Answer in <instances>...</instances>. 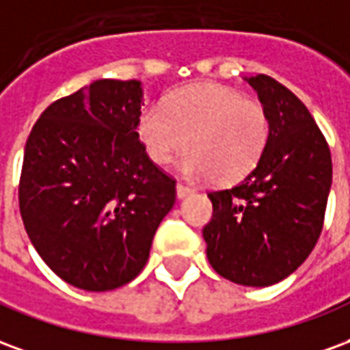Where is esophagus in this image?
<instances>
[{
	"label": "esophagus",
	"instance_id": "1",
	"mask_svg": "<svg viewBox=\"0 0 350 350\" xmlns=\"http://www.w3.org/2000/svg\"><path fill=\"white\" fill-rule=\"evenodd\" d=\"M191 193H193V189L187 187V185H183V183H178V185H176V195H178V198L187 197V195H191Z\"/></svg>",
	"mask_w": 350,
	"mask_h": 350
}]
</instances>
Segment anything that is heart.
I'll list each match as a JSON object with an SVG mask.
<instances>
[{
	"instance_id": "obj_1",
	"label": "heart",
	"mask_w": 350,
	"mask_h": 350,
	"mask_svg": "<svg viewBox=\"0 0 350 350\" xmlns=\"http://www.w3.org/2000/svg\"><path fill=\"white\" fill-rule=\"evenodd\" d=\"M140 138L150 159L165 165L183 155V174L234 183L250 174L270 140V116L260 100L245 99L232 88L191 84L140 118Z\"/></svg>"
}]
</instances>
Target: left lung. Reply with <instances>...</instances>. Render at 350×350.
Segmentation results:
<instances>
[{"label":"left lung","mask_w":350,"mask_h":350,"mask_svg":"<svg viewBox=\"0 0 350 350\" xmlns=\"http://www.w3.org/2000/svg\"><path fill=\"white\" fill-rule=\"evenodd\" d=\"M247 82L268 110L270 140L242 182L208 191L213 213L202 236L219 275L268 286L291 275L323 232L332 155L313 116L291 90L266 75Z\"/></svg>","instance_id":"left-lung-1"}]
</instances>
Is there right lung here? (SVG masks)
Here are the masks:
<instances>
[{
  "mask_svg": "<svg viewBox=\"0 0 350 350\" xmlns=\"http://www.w3.org/2000/svg\"><path fill=\"white\" fill-rule=\"evenodd\" d=\"M138 80H95L54 100L29 133L20 215L37 253L69 285H127L176 202V180L138 138Z\"/></svg>",
  "mask_w": 350,
  "mask_h": 350,
  "instance_id": "obj_1",
  "label": "right lung"
}]
</instances>
